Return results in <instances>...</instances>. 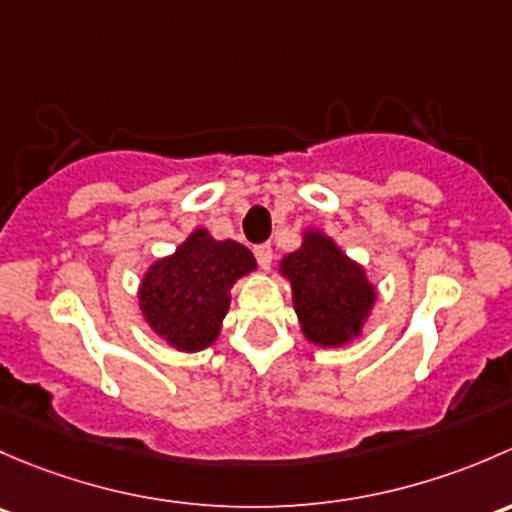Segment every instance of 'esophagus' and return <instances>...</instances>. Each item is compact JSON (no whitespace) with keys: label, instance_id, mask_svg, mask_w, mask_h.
Returning a JSON list of instances; mask_svg holds the SVG:
<instances>
[{"label":"esophagus","instance_id":"esophagus-1","mask_svg":"<svg viewBox=\"0 0 512 512\" xmlns=\"http://www.w3.org/2000/svg\"><path fill=\"white\" fill-rule=\"evenodd\" d=\"M254 254H256V258H258V263H261V268L271 266V261H273V249H271V244H258V246H254Z\"/></svg>","mask_w":512,"mask_h":512}]
</instances>
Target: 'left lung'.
<instances>
[{
	"label": "left lung",
	"instance_id": "left-lung-1",
	"mask_svg": "<svg viewBox=\"0 0 512 512\" xmlns=\"http://www.w3.org/2000/svg\"><path fill=\"white\" fill-rule=\"evenodd\" d=\"M288 281L300 333L318 347L355 342L377 303V286L365 266L318 226H305L303 241L278 263Z\"/></svg>",
	"mask_w": 512,
	"mask_h": 512
}]
</instances>
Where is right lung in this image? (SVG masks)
I'll list each match as a JSON object with an SVG mask.
<instances>
[{
    "mask_svg": "<svg viewBox=\"0 0 512 512\" xmlns=\"http://www.w3.org/2000/svg\"><path fill=\"white\" fill-rule=\"evenodd\" d=\"M256 266L244 244L219 241L207 226H197L172 254L155 258L142 273V318L152 333L179 352L207 350L221 335L231 288Z\"/></svg>",
    "mask_w": 512,
    "mask_h": 512,
    "instance_id": "right-lung-1",
    "label": "right lung"
}]
</instances>
